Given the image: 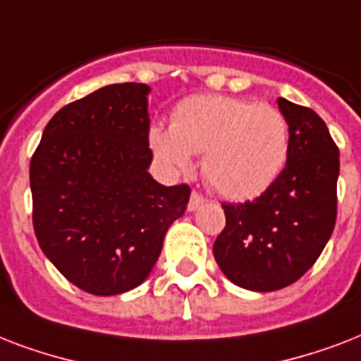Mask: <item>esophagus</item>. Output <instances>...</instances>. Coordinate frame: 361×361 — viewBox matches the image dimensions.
<instances>
[{
	"label": "esophagus",
	"instance_id": "34e87169",
	"mask_svg": "<svg viewBox=\"0 0 361 361\" xmlns=\"http://www.w3.org/2000/svg\"><path fill=\"white\" fill-rule=\"evenodd\" d=\"M204 200H206V198H204L202 195H200V192L192 191L191 192V198H189V204H187V209H189V212H195V209L202 206Z\"/></svg>",
	"mask_w": 361,
	"mask_h": 361
}]
</instances>
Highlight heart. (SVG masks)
<instances>
[{
    "label": "heart",
    "instance_id": "heart-1",
    "mask_svg": "<svg viewBox=\"0 0 361 361\" xmlns=\"http://www.w3.org/2000/svg\"><path fill=\"white\" fill-rule=\"evenodd\" d=\"M149 146L170 170L187 172L202 153V176L215 191L245 200L266 191L286 163L288 125L268 103L197 95L176 106L170 129L153 127Z\"/></svg>",
    "mask_w": 361,
    "mask_h": 361
}]
</instances>
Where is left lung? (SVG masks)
Instances as JSON below:
<instances>
[{"instance_id": "left-lung-1", "label": "left lung", "mask_w": 361, "mask_h": 361, "mask_svg": "<svg viewBox=\"0 0 361 361\" xmlns=\"http://www.w3.org/2000/svg\"><path fill=\"white\" fill-rule=\"evenodd\" d=\"M288 123L285 169L255 200L223 204L214 257L234 285L271 292L296 283L330 240L337 219L339 147L314 110L277 99Z\"/></svg>"}]
</instances>
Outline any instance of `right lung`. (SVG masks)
I'll return each mask as SVG.
<instances>
[{
  "mask_svg": "<svg viewBox=\"0 0 361 361\" xmlns=\"http://www.w3.org/2000/svg\"><path fill=\"white\" fill-rule=\"evenodd\" d=\"M147 92L125 82L65 104L31 157L37 241L65 279L95 296L144 283L191 195L147 172Z\"/></svg>",
  "mask_w": 361,
  "mask_h": 361,
  "instance_id": "obj_1",
  "label": "right lung"
}]
</instances>
